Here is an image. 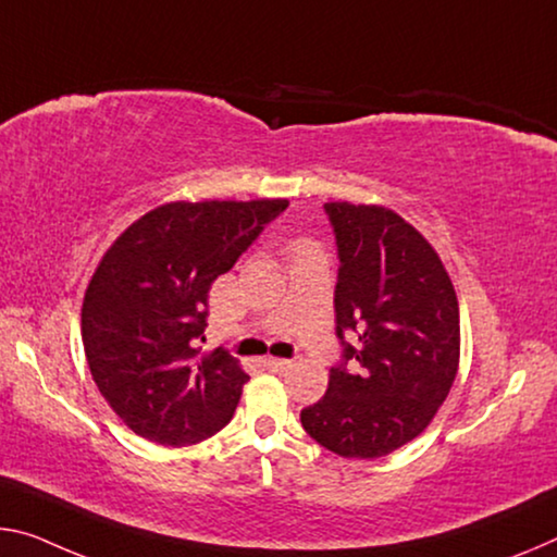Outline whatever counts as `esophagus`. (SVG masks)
<instances>
[{
  "label": "esophagus",
  "instance_id": "esophagus-1",
  "mask_svg": "<svg viewBox=\"0 0 557 557\" xmlns=\"http://www.w3.org/2000/svg\"><path fill=\"white\" fill-rule=\"evenodd\" d=\"M262 364L270 369V372H285V369L293 367V361L289 359H277V357H264Z\"/></svg>",
  "mask_w": 557,
  "mask_h": 557
}]
</instances>
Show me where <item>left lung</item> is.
Instances as JSON below:
<instances>
[{"label":"left lung","instance_id":"1","mask_svg":"<svg viewBox=\"0 0 557 557\" xmlns=\"http://www.w3.org/2000/svg\"><path fill=\"white\" fill-rule=\"evenodd\" d=\"M324 213L339 255L342 361L299 419L337 456L379 458L417 438L448 396L461 349L458 299L434 247L394 210L324 202Z\"/></svg>","mask_w":557,"mask_h":557}]
</instances>
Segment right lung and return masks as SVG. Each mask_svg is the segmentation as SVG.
<instances>
[{
    "instance_id": "right-lung-1",
    "label": "right lung",
    "mask_w": 557,
    "mask_h": 557,
    "mask_svg": "<svg viewBox=\"0 0 557 557\" xmlns=\"http://www.w3.org/2000/svg\"><path fill=\"white\" fill-rule=\"evenodd\" d=\"M287 200L165 202L113 243L88 282V369L121 421L153 444L206 441L240 401L247 376L223 347L200 355L210 285Z\"/></svg>"
}]
</instances>
